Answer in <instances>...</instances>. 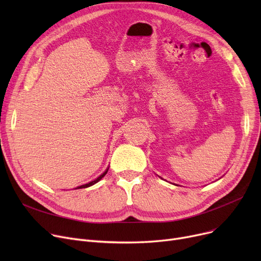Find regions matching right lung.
<instances>
[{
    "label": "right lung",
    "mask_w": 261,
    "mask_h": 261,
    "mask_svg": "<svg viewBox=\"0 0 261 261\" xmlns=\"http://www.w3.org/2000/svg\"><path fill=\"white\" fill-rule=\"evenodd\" d=\"M107 172H108V169L101 174V175H99L98 177H97V179H96V180H94V181H92V182H90V183H88V184H85V185H81V186H79V187H77V188H87V187H90V186H92V185H94L95 183H97L98 181H100L101 179H102V177L107 174Z\"/></svg>",
    "instance_id": "add662e5"
}]
</instances>
